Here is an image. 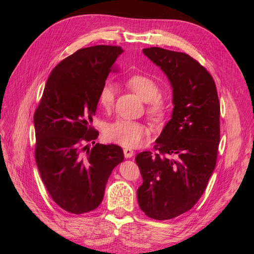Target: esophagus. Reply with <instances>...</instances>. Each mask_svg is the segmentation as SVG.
Returning a JSON list of instances; mask_svg holds the SVG:
<instances>
[{
  "instance_id": "34e87169",
  "label": "esophagus",
  "mask_w": 254,
  "mask_h": 254,
  "mask_svg": "<svg viewBox=\"0 0 254 254\" xmlns=\"http://www.w3.org/2000/svg\"><path fill=\"white\" fill-rule=\"evenodd\" d=\"M134 155V151L130 148H124V156L125 158H131Z\"/></svg>"
}]
</instances>
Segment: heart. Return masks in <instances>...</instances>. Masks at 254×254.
Listing matches in <instances>:
<instances>
[{"instance_id":"heart-1","label":"heart","mask_w":254,"mask_h":254,"mask_svg":"<svg viewBox=\"0 0 254 254\" xmlns=\"http://www.w3.org/2000/svg\"><path fill=\"white\" fill-rule=\"evenodd\" d=\"M127 87L131 89L143 102H148L147 111L150 117L160 120L164 117L166 106L160 98V86L148 76L136 74L129 77L126 81ZM115 97V89L110 82L105 83L99 91L98 103L104 109H110ZM145 125L139 122L119 120L108 125L105 130L107 140L124 146L127 148H134L140 146L146 137Z\"/></svg>"}]
</instances>
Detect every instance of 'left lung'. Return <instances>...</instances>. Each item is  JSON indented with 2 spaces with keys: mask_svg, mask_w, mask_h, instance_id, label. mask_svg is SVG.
Instances as JSON below:
<instances>
[{
  "mask_svg": "<svg viewBox=\"0 0 254 254\" xmlns=\"http://www.w3.org/2000/svg\"><path fill=\"white\" fill-rule=\"evenodd\" d=\"M143 53L166 75L174 109L156 140L159 153L135 157L143 178L137 202L148 217L175 218L201 197L216 165L220 107L210 73L186 53L161 48Z\"/></svg>",
  "mask_w": 254,
  "mask_h": 254,
  "instance_id": "obj_1",
  "label": "left lung"
}]
</instances>
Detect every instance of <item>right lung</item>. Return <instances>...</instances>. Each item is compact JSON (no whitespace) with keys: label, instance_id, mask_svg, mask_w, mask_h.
Instances as JSON below:
<instances>
[{"label":"right lung","instance_id":"right-lung-1","mask_svg":"<svg viewBox=\"0 0 254 254\" xmlns=\"http://www.w3.org/2000/svg\"><path fill=\"white\" fill-rule=\"evenodd\" d=\"M123 52L95 45L64 59L51 72L34 115L41 179L53 200L73 214L101 204L113 168L124 160L118 145L83 146L98 136L91 125L99 91Z\"/></svg>","mask_w":254,"mask_h":254}]
</instances>
